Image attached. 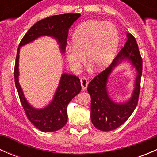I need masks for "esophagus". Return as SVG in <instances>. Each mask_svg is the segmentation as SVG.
<instances>
[{"label":"esophagus","mask_w":157,"mask_h":157,"mask_svg":"<svg viewBox=\"0 0 157 157\" xmlns=\"http://www.w3.org/2000/svg\"><path fill=\"white\" fill-rule=\"evenodd\" d=\"M80 84H81V87L83 90H86L88 86V80L86 77H81L80 78Z\"/></svg>","instance_id":"obj_1"}]
</instances>
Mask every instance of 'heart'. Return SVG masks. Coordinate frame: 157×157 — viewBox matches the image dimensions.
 I'll return each instance as SVG.
<instances>
[{
  "label": "heart",
  "instance_id": "heart-1",
  "mask_svg": "<svg viewBox=\"0 0 157 157\" xmlns=\"http://www.w3.org/2000/svg\"><path fill=\"white\" fill-rule=\"evenodd\" d=\"M118 45V32L111 23L90 20L74 32L73 45L66 48V56L72 68L77 69L85 61L96 70L108 67L115 58Z\"/></svg>",
  "mask_w": 157,
  "mask_h": 157
}]
</instances>
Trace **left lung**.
<instances>
[{
	"label": "left lung",
	"mask_w": 157,
	"mask_h": 157,
	"mask_svg": "<svg viewBox=\"0 0 157 157\" xmlns=\"http://www.w3.org/2000/svg\"><path fill=\"white\" fill-rule=\"evenodd\" d=\"M125 45L114 58L112 64L96 75L88 84L87 91L91 97V121L93 125L100 131H112L121 126L129 118L138 103L143 61L135 38L131 33H128ZM124 59H129L136 67L138 76L131 99L125 104H117L108 96L106 83L108 75L113 67Z\"/></svg>",
	"instance_id": "1"
}]
</instances>
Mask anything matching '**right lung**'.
<instances>
[{
    "label": "right lung",
    "instance_id": "obj_1",
    "mask_svg": "<svg viewBox=\"0 0 157 157\" xmlns=\"http://www.w3.org/2000/svg\"><path fill=\"white\" fill-rule=\"evenodd\" d=\"M80 17V14L79 13H64L42 19L28 30L19 44L14 66L16 87L26 117L35 127L42 131L53 132L65 125L67 121V105L81 90L80 80L75 75L63 74L54 99L48 106L42 109L33 108L26 102L18 82L20 47L32 42L39 36H49L58 40L61 52H64L67 45L68 29Z\"/></svg>",
    "mask_w": 157,
    "mask_h": 157
}]
</instances>
